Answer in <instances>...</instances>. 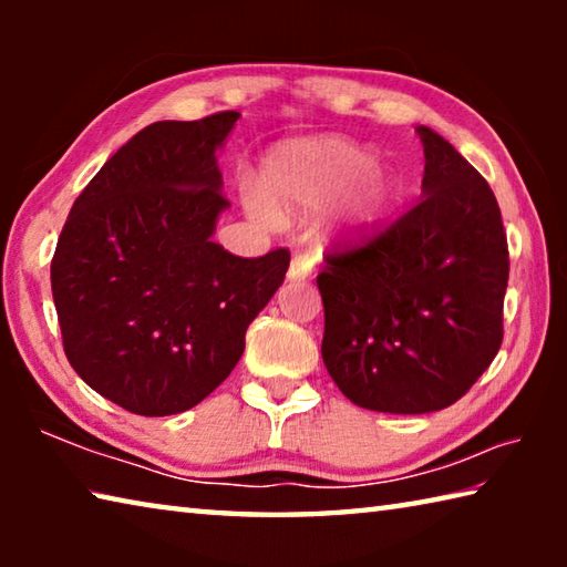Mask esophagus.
<instances>
[{"mask_svg": "<svg viewBox=\"0 0 567 567\" xmlns=\"http://www.w3.org/2000/svg\"><path fill=\"white\" fill-rule=\"evenodd\" d=\"M312 267H315V257L310 252H297L290 262V270H287V277H290L292 282L305 280V277L312 275Z\"/></svg>", "mask_w": 567, "mask_h": 567, "instance_id": "esophagus-1", "label": "esophagus"}]
</instances>
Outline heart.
<instances>
[{"instance_id": "1", "label": "heart", "mask_w": 567, "mask_h": 567, "mask_svg": "<svg viewBox=\"0 0 567 567\" xmlns=\"http://www.w3.org/2000/svg\"><path fill=\"white\" fill-rule=\"evenodd\" d=\"M375 167V157L338 137L305 140L282 147L267 162L260 182V215L285 219L318 213L348 196V219L354 229H370L385 215L392 187Z\"/></svg>"}]
</instances>
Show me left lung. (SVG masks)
<instances>
[{"mask_svg": "<svg viewBox=\"0 0 567 567\" xmlns=\"http://www.w3.org/2000/svg\"><path fill=\"white\" fill-rule=\"evenodd\" d=\"M420 203L360 245L324 255L322 360L354 405L422 415L453 405L503 342L507 237L485 177L417 127Z\"/></svg>", "mask_w": 567, "mask_h": 567, "instance_id": "8db88e82", "label": "left lung"}]
</instances>
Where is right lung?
Segmentation results:
<instances>
[{"label": "right lung", "mask_w": 567, "mask_h": 567, "mask_svg": "<svg viewBox=\"0 0 567 567\" xmlns=\"http://www.w3.org/2000/svg\"><path fill=\"white\" fill-rule=\"evenodd\" d=\"M239 112L155 122L74 199L52 257L64 354L87 385L145 417L195 408L245 352L290 249L235 257L213 243L229 207L217 167Z\"/></svg>", "instance_id": "add662e5"}]
</instances>
